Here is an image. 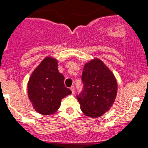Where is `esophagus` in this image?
Instances as JSON below:
<instances>
[{"label":"esophagus","mask_w":148,"mask_h":148,"mask_svg":"<svg viewBox=\"0 0 148 148\" xmlns=\"http://www.w3.org/2000/svg\"><path fill=\"white\" fill-rule=\"evenodd\" d=\"M71 91H72V94H74V92H75V88H74V86H71Z\"/></svg>","instance_id":"esophagus-1"}]
</instances>
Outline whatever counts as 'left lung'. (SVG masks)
Masks as SVG:
<instances>
[{
    "label": "left lung",
    "instance_id": "obj_1",
    "mask_svg": "<svg viewBox=\"0 0 148 148\" xmlns=\"http://www.w3.org/2000/svg\"><path fill=\"white\" fill-rule=\"evenodd\" d=\"M82 90L77 94L82 112L90 117H99L114 104L117 93L115 77L99 59L86 63L82 74Z\"/></svg>",
    "mask_w": 148,
    "mask_h": 148
}]
</instances>
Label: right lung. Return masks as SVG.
Wrapping results in <instances>:
<instances>
[{"label":"right lung","mask_w":148,"mask_h":148,"mask_svg":"<svg viewBox=\"0 0 148 148\" xmlns=\"http://www.w3.org/2000/svg\"><path fill=\"white\" fill-rule=\"evenodd\" d=\"M64 79L54 58H45L33 71L28 82V95L38 113L54 114L60 106L61 99L71 94L65 86Z\"/></svg>","instance_id":"obj_1"}]
</instances>
